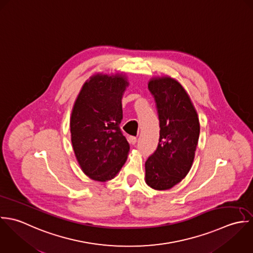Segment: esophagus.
Wrapping results in <instances>:
<instances>
[{
	"label": "esophagus",
	"mask_w": 253,
	"mask_h": 253,
	"mask_svg": "<svg viewBox=\"0 0 253 253\" xmlns=\"http://www.w3.org/2000/svg\"><path fill=\"white\" fill-rule=\"evenodd\" d=\"M129 143L132 145H135L137 143V138L136 137H129Z\"/></svg>",
	"instance_id": "1"
}]
</instances>
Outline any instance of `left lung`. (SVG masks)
Listing matches in <instances>:
<instances>
[{
	"label": "left lung",
	"instance_id": "8db88e82",
	"mask_svg": "<svg viewBox=\"0 0 253 253\" xmlns=\"http://www.w3.org/2000/svg\"><path fill=\"white\" fill-rule=\"evenodd\" d=\"M155 100L159 143L145 164L146 183L156 191L179 184L192 168L200 137V120L183 86L170 76L152 77L148 84Z\"/></svg>",
	"mask_w": 253,
	"mask_h": 253
}]
</instances>
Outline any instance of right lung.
Returning <instances> with one entry per match:
<instances>
[{
  "instance_id": "obj_1",
  "label": "right lung",
  "mask_w": 253,
  "mask_h": 253,
  "mask_svg": "<svg viewBox=\"0 0 253 253\" xmlns=\"http://www.w3.org/2000/svg\"><path fill=\"white\" fill-rule=\"evenodd\" d=\"M129 86L125 73L92 75L82 86L71 111L70 133L75 157L92 180L113 179L127 160L130 146L119 124L122 97Z\"/></svg>"
}]
</instances>
